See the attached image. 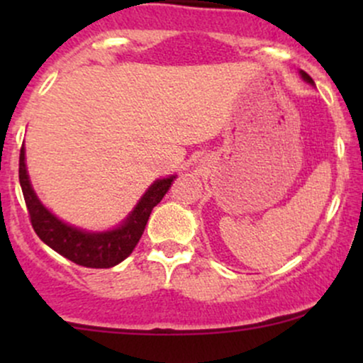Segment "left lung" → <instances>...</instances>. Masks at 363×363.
I'll return each mask as SVG.
<instances>
[{
    "instance_id": "obj_1",
    "label": "left lung",
    "mask_w": 363,
    "mask_h": 363,
    "mask_svg": "<svg viewBox=\"0 0 363 363\" xmlns=\"http://www.w3.org/2000/svg\"><path fill=\"white\" fill-rule=\"evenodd\" d=\"M302 77H303V80H307L309 83H312V78H311L309 74H307V73H303V72H302Z\"/></svg>"
}]
</instances>
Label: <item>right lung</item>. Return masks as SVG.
I'll return each instance as SVG.
<instances>
[{
	"label": "right lung",
	"mask_w": 363,
	"mask_h": 363,
	"mask_svg": "<svg viewBox=\"0 0 363 363\" xmlns=\"http://www.w3.org/2000/svg\"><path fill=\"white\" fill-rule=\"evenodd\" d=\"M18 177L25 205H27L28 216H30V223L39 239L57 254L65 256L66 259L85 266V268H112V266L126 259L133 252V249L136 247V244L140 242L153 206H157L162 201V198L167 194L174 179H176V176H170L157 181L143 194V198L140 199L138 205L121 227L111 232L90 234V232L69 227V225L57 220L48 208L43 206V203L39 201L34 189H32L30 181H28L23 147L20 148Z\"/></svg>",
	"instance_id": "1"
}]
</instances>
